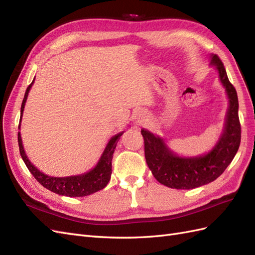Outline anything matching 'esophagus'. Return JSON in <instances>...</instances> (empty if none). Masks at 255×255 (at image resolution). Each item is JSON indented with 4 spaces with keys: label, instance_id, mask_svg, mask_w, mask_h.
<instances>
[{
    "label": "esophagus",
    "instance_id": "esophagus-1",
    "mask_svg": "<svg viewBox=\"0 0 255 255\" xmlns=\"http://www.w3.org/2000/svg\"><path fill=\"white\" fill-rule=\"evenodd\" d=\"M139 118H142V117H141V116H140V115H139ZM137 119H138V118H137Z\"/></svg>",
    "mask_w": 255,
    "mask_h": 255
}]
</instances>
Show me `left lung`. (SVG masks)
Segmentation results:
<instances>
[{
	"mask_svg": "<svg viewBox=\"0 0 255 255\" xmlns=\"http://www.w3.org/2000/svg\"><path fill=\"white\" fill-rule=\"evenodd\" d=\"M211 65L218 69L220 81L229 98L225 130L211 152L197 157H180L169 150L160 137L141 129L146 164L154 177L167 187L192 189L215 181L233 160L241 144L237 92L230 83L218 55H212Z\"/></svg>",
	"mask_w": 255,
	"mask_h": 255,
	"instance_id": "1",
	"label": "left lung"
}]
</instances>
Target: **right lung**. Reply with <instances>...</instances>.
Returning <instances> with one entry per match:
<instances>
[{"label": "right lung", "mask_w": 255, "mask_h": 255, "mask_svg": "<svg viewBox=\"0 0 255 255\" xmlns=\"http://www.w3.org/2000/svg\"><path fill=\"white\" fill-rule=\"evenodd\" d=\"M34 81L30 83L29 86L26 88L24 98H23L22 105H21V119L23 110H24L26 99L28 96V91L32 87ZM20 119V122H21ZM20 128V123H19ZM123 133V132H122ZM122 133H119L111 138V140L107 143L106 148L102 154L101 158H100L97 166L92 169V170L80 174V175H73V176H66V177H53L47 174L42 173L41 171L30 163L28 160L25 151L23 149L22 139L20 132L18 133V142H19V150L21 157L24 161L29 172L34 175L35 179L39 182L44 188H47L55 194L67 196V197H85L89 196L91 194L103 189L111 180L112 174V160H113V154L115 152L116 145L119 140Z\"/></svg>", "instance_id": "right-lung-1"}]
</instances>
